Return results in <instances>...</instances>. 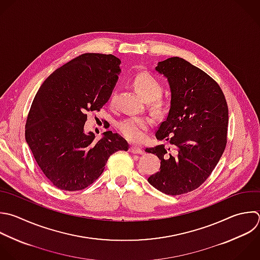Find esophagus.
Returning a JSON list of instances; mask_svg holds the SVG:
<instances>
[{"label": "esophagus", "mask_w": 260, "mask_h": 260, "mask_svg": "<svg viewBox=\"0 0 260 260\" xmlns=\"http://www.w3.org/2000/svg\"><path fill=\"white\" fill-rule=\"evenodd\" d=\"M129 151H130L131 153H134V154H142V153H143V150L140 149L139 147H136V146H131V147L129 148Z\"/></svg>", "instance_id": "esophagus-1"}]
</instances>
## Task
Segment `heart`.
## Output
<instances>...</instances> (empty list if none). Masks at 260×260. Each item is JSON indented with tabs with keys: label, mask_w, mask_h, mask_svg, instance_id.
<instances>
[{
	"label": "heart",
	"mask_w": 260,
	"mask_h": 260,
	"mask_svg": "<svg viewBox=\"0 0 260 260\" xmlns=\"http://www.w3.org/2000/svg\"><path fill=\"white\" fill-rule=\"evenodd\" d=\"M133 85L137 91L148 101V105L153 113L160 115L166 111L167 103L160 98L162 92V85L160 81L148 72L138 73L134 80ZM116 98V91L112 94V101ZM151 125V120L145 116L138 117H128L121 120L117 127L120 133L131 142H140L144 139L145 133L149 126Z\"/></svg>",
	"instance_id": "heart-1"
}]
</instances>
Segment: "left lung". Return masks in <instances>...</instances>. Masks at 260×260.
<instances>
[{
	"label": "left lung",
	"instance_id": "obj_1",
	"mask_svg": "<svg viewBox=\"0 0 260 260\" xmlns=\"http://www.w3.org/2000/svg\"><path fill=\"white\" fill-rule=\"evenodd\" d=\"M155 70L169 81L172 99L155 137L169 142L146 148L160 159L147 181L168 195L197 189L217 165L226 144L229 111L219 85L186 60L173 57Z\"/></svg>",
	"mask_w": 260,
	"mask_h": 260
}]
</instances>
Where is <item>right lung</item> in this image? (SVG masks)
Listing matches in <instances>:
<instances>
[{"instance_id": "right-lung-1", "label": "right lung", "mask_w": 260, "mask_h": 260, "mask_svg": "<svg viewBox=\"0 0 260 260\" xmlns=\"http://www.w3.org/2000/svg\"><path fill=\"white\" fill-rule=\"evenodd\" d=\"M120 64L113 55H80L53 72L36 94L25 139L45 176L61 190L88 187L113 153L129 148L118 133L107 131L94 141L92 132H84L86 113L100 111L111 98Z\"/></svg>"}]
</instances>
